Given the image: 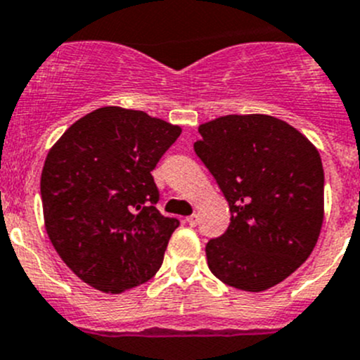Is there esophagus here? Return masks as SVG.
I'll use <instances>...</instances> for the list:
<instances>
[{"label": "esophagus", "instance_id": "1", "mask_svg": "<svg viewBox=\"0 0 360 360\" xmlns=\"http://www.w3.org/2000/svg\"><path fill=\"white\" fill-rule=\"evenodd\" d=\"M184 221H186L190 226H195V225H197V221H198V216L197 214H191V216H188V218L184 219Z\"/></svg>", "mask_w": 360, "mask_h": 360}]
</instances>
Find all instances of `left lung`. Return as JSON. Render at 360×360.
<instances>
[{"instance_id": "1", "label": "left lung", "mask_w": 360, "mask_h": 360, "mask_svg": "<svg viewBox=\"0 0 360 360\" xmlns=\"http://www.w3.org/2000/svg\"><path fill=\"white\" fill-rule=\"evenodd\" d=\"M195 153L214 176L232 216L205 246L225 285L264 292L311 255L323 223V167L299 130L265 114H230L198 127Z\"/></svg>"}]
</instances>
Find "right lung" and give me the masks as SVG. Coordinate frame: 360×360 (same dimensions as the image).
Wrapping results in <instances>:
<instances>
[{
	"label": "right lung",
	"mask_w": 360,
	"mask_h": 360,
	"mask_svg": "<svg viewBox=\"0 0 360 360\" xmlns=\"http://www.w3.org/2000/svg\"><path fill=\"white\" fill-rule=\"evenodd\" d=\"M179 135L142 110L102 107L51 148L40 179L45 230L84 283L121 294L156 274L179 221L155 207L151 170Z\"/></svg>",
	"instance_id": "right-lung-1"
}]
</instances>
